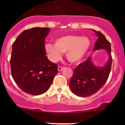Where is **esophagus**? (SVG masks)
Returning a JSON list of instances; mask_svg holds the SVG:
<instances>
[{
    "instance_id": "1",
    "label": "esophagus",
    "mask_w": 125,
    "mask_h": 125,
    "mask_svg": "<svg viewBox=\"0 0 125 125\" xmlns=\"http://www.w3.org/2000/svg\"><path fill=\"white\" fill-rule=\"evenodd\" d=\"M58 71H62L63 70V67H61V66H58Z\"/></svg>"
}]
</instances>
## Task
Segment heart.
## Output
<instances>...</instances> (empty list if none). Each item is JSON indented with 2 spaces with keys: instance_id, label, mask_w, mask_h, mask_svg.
<instances>
[{
  "instance_id": "b5f03b06",
  "label": "heart",
  "mask_w": 125,
  "mask_h": 125,
  "mask_svg": "<svg viewBox=\"0 0 125 125\" xmlns=\"http://www.w3.org/2000/svg\"><path fill=\"white\" fill-rule=\"evenodd\" d=\"M55 44L46 43L45 49L49 59L55 63L65 52L66 59L71 63H78L83 60L91 46V41L87 37L77 35H66L55 40Z\"/></svg>"
}]
</instances>
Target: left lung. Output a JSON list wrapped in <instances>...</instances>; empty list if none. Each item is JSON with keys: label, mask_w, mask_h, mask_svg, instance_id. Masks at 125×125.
Listing matches in <instances>:
<instances>
[{"label": "left lung", "mask_w": 125, "mask_h": 125, "mask_svg": "<svg viewBox=\"0 0 125 125\" xmlns=\"http://www.w3.org/2000/svg\"><path fill=\"white\" fill-rule=\"evenodd\" d=\"M93 30L98 37L94 51L106 50L108 53V60L103 66H97L93 63L92 57L90 56L74 69L70 82V87L74 94L82 97L93 95L104 85L110 73L113 60L110 43L103 34Z\"/></svg>", "instance_id": "1"}]
</instances>
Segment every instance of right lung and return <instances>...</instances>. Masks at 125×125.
Here are the masks:
<instances>
[{
    "label": "right lung",
    "instance_id": "obj_1",
    "mask_svg": "<svg viewBox=\"0 0 125 125\" xmlns=\"http://www.w3.org/2000/svg\"><path fill=\"white\" fill-rule=\"evenodd\" d=\"M49 28H32L23 31L12 46L10 65L15 82L33 95L45 93L58 73L57 65L46 56L45 39Z\"/></svg>",
    "mask_w": 125,
    "mask_h": 125
}]
</instances>
